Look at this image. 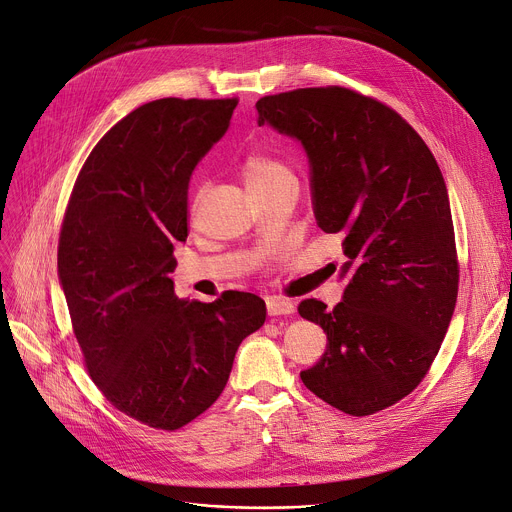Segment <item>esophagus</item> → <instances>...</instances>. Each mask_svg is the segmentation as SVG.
Wrapping results in <instances>:
<instances>
[{
  "mask_svg": "<svg viewBox=\"0 0 512 512\" xmlns=\"http://www.w3.org/2000/svg\"><path fill=\"white\" fill-rule=\"evenodd\" d=\"M296 306L292 300H286L282 296H269L267 298V314L269 316H280V314H294Z\"/></svg>",
  "mask_w": 512,
  "mask_h": 512,
  "instance_id": "34e87169",
  "label": "esophagus"
}]
</instances>
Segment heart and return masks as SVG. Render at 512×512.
Segmentation results:
<instances>
[{
	"instance_id": "1",
	"label": "heart",
	"mask_w": 512,
	"mask_h": 512,
	"mask_svg": "<svg viewBox=\"0 0 512 512\" xmlns=\"http://www.w3.org/2000/svg\"><path fill=\"white\" fill-rule=\"evenodd\" d=\"M243 175L249 183V188L253 192L271 188L273 183L282 181L286 177H292V169L277 157H271L267 153H251L243 161Z\"/></svg>"
}]
</instances>
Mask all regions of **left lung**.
I'll return each mask as SVG.
<instances>
[{
  "mask_svg": "<svg viewBox=\"0 0 512 512\" xmlns=\"http://www.w3.org/2000/svg\"><path fill=\"white\" fill-rule=\"evenodd\" d=\"M255 108L259 126L304 145L316 222L345 237L343 300L298 306L329 341L300 378L351 416L380 412L423 382L455 310L459 265L441 169L396 110L349 87L284 91Z\"/></svg>",
  "mask_w": 512,
  "mask_h": 512,
  "instance_id": "1",
  "label": "left lung"
}]
</instances>
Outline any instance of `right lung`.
Instances as JSON below:
<instances>
[{
	"instance_id": "add662e5",
	"label": "right lung",
	"mask_w": 512,
	"mask_h": 512,
	"mask_svg": "<svg viewBox=\"0 0 512 512\" xmlns=\"http://www.w3.org/2000/svg\"><path fill=\"white\" fill-rule=\"evenodd\" d=\"M237 98H163L116 122L85 159L63 216L59 280L91 380L134 421L177 431L222 394L265 302L177 300L173 245L188 239V185Z\"/></svg>"
}]
</instances>
